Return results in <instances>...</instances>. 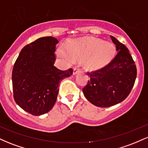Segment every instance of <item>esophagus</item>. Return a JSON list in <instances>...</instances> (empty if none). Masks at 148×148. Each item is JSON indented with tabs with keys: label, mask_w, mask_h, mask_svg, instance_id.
I'll return each mask as SVG.
<instances>
[{
	"label": "esophagus",
	"mask_w": 148,
	"mask_h": 148,
	"mask_svg": "<svg viewBox=\"0 0 148 148\" xmlns=\"http://www.w3.org/2000/svg\"><path fill=\"white\" fill-rule=\"evenodd\" d=\"M79 72H81V69L78 68V67H74V69H73V74H77Z\"/></svg>",
	"instance_id": "34e87169"
}]
</instances>
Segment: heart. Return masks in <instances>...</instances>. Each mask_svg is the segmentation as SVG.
<instances>
[{
    "label": "heart",
    "mask_w": 148,
    "mask_h": 148,
    "mask_svg": "<svg viewBox=\"0 0 148 148\" xmlns=\"http://www.w3.org/2000/svg\"><path fill=\"white\" fill-rule=\"evenodd\" d=\"M115 50L111 43L99 39L80 38L68 42L66 49L60 48L58 54L67 62L85 59V64L88 68L97 69L111 60Z\"/></svg>",
    "instance_id": "obj_1"
}]
</instances>
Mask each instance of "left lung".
<instances>
[{
    "mask_svg": "<svg viewBox=\"0 0 148 148\" xmlns=\"http://www.w3.org/2000/svg\"><path fill=\"white\" fill-rule=\"evenodd\" d=\"M116 47L114 58L104 67L88 72L90 79L83 88L90 102L99 107H110L124 101L130 95L136 78L135 62L123 44L111 36Z\"/></svg>",
    "mask_w": 148,
    "mask_h": 148,
    "instance_id": "left-lung-1",
    "label": "left lung"
}]
</instances>
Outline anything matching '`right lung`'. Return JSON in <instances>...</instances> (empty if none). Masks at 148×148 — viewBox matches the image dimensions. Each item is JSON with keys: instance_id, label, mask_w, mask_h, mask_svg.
Listing matches in <instances>:
<instances>
[{"instance_id": "right-lung-1", "label": "right lung", "mask_w": 148, "mask_h": 148, "mask_svg": "<svg viewBox=\"0 0 148 148\" xmlns=\"http://www.w3.org/2000/svg\"><path fill=\"white\" fill-rule=\"evenodd\" d=\"M53 37L39 38L22 49L12 69L13 95L16 103L33 115L47 113L57 99L61 80L72 74L54 66L56 46Z\"/></svg>"}]
</instances>
